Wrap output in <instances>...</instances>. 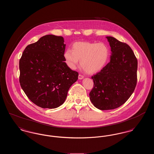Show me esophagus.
<instances>
[{"instance_id":"esophagus-1","label":"esophagus","mask_w":154,"mask_h":154,"mask_svg":"<svg viewBox=\"0 0 154 154\" xmlns=\"http://www.w3.org/2000/svg\"><path fill=\"white\" fill-rule=\"evenodd\" d=\"M84 77V75H81V74H79V80L83 79Z\"/></svg>"}]
</instances>
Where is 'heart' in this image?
I'll list each match as a JSON object with an SVG mask.
<instances>
[{"label": "heart", "mask_w": 154, "mask_h": 154, "mask_svg": "<svg viewBox=\"0 0 154 154\" xmlns=\"http://www.w3.org/2000/svg\"><path fill=\"white\" fill-rule=\"evenodd\" d=\"M110 49L103 42H76L72 50L67 49L63 56L70 68L74 69L80 60L81 66L89 73H96L106 65L110 57Z\"/></svg>", "instance_id": "b5f03b06"}]
</instances>
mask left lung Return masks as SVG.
<instances>
[{"label": "left lung", "instance_id": "left-lung-1", "mask_svg": "<svg viewBox=\"0 0 154 154\" xmlns=\"http://www.w3.org/2000/svg\"><path fill=\"white\" fill-rule=\"evenodd\" d=\"M106 38L111 51L110 62L92 76L94 84L89 93L91 102L101 110L115 109L124 104L137 84V60L131 48L113 37Z\"/></svg>", "mask_w": 154, "mask_h": 154}]
</instances>
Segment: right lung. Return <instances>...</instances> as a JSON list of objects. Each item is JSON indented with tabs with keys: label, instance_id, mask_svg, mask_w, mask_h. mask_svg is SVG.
<instances>
[{
	"label": "right lung",
	"instance_id": "1",
	"mask_svg": "<svg viewBox=\"0 0 154 154\" xmlns=\"http://www.w3.org/2000/svg\"><path fill=\"white\" fill-rule=\"evenodd\" d=\"M63 37L52 35L28 45L20 60V83L30 100L44 109H55L66 100L78 72L67 65Z\"/></svg>",
	"mask_w": 154,
	"mask_h": 154
}]
</instances>
